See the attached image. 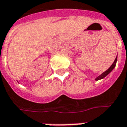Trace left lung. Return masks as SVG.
<instances>
[{
  "label": "left lung",
  "instance_id": "obj_1",
  "mask_svg": "<svg viewBox=\"0 0 127 127\" xmlns=\"http://www.w3.org/2000/svg\"><path fill=\"white\" fill-rule=\"evenodd\" d=\"M117 56L116 57V59H115V60H114V63L112 64V65H111V66L109 67L106 71H104L103 73H101L100 76H98V77H96V81H98V80L99 79H104L105 76H106L109 73L111 72V71L114 68V67H115V66H116V63H117Z\"/></svg>",
  "mask_w": 127,
  "mask_h": 127
}]
</instances>
